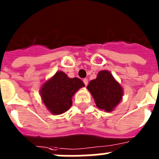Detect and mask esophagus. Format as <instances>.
<instances>
[{
  "mask_svg": "<svg viewBox=\"0 0 159 159\" xmlns=\"http://www.w3.org/2000/svg\"><path fill=\"white\" fill-rule=\"evenodd\" d=\"M83 82H84V84H85V85H87V84H88V79H86V78L83 79Z\"/></svg>",
  "mask_w": 159,
  "mask_h": 159,
  "instance_id": "34e87169",
  "label": "esophagus"
}]
</instances>
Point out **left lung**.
I'll use <instances>...</instances> for the list:
<instances>
[{
  "label": "left lung",
  "instance_id": "left-lung-1",
  "mask_svg": "<svg viewBox=\"0 0 159 159\" xmlns=\"http://www.w3.org/2000/svg\"><path fill=\"white\" fill-rule=\"evenodd\" d=\"M87 89L95 100L96 107L111 112L122 99L123 89L108 70L98 73L96 79L89 83Z\"/></svg>",
  "mask_w": 159,
  "mask_h": 159
}]
</instances>
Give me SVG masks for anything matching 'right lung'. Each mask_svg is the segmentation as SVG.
<instances>
[{
	"instance_id": "obj_1",
	"label": "right lung",
	"mask_w": 159,
	"mask_h": 159,
	"mask_svg": "<svg viewBox=\"0 0 159 159\" xmlns=\"http://www.w3.org/2000/svg\"><path fill=\"white\" fill-rule=\"evenodd\" d=\"M84 86L79 78H70L63 71H57L41 86L40 94L44 104L52 115H61L70 109L73 96Z\"/></svg>"
}]
</instances>
